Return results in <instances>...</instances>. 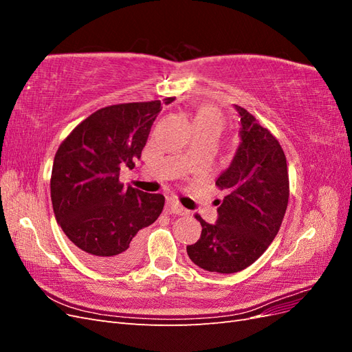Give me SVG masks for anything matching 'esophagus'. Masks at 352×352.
Returning <instances> with one entry per match:
<instances>
[{
	"label": "esophagus",
	"mask_w": 352,
	"mask_h": 352,
	"mask_svg": "<svg viewBox=\"0 0 352 352\" xmlns=\"http://www.w3.org/2000/svg\"><path fill=\"white\" fill-rule=\"evenodd\" d=\"M168 211L173 212L176 216H188L189 214V210H186L185 207H182L176 201H168Z\"/></svg>",
	"instance_id": "obj_1"
}]
</instances>
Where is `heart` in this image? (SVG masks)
<instances>
[{
	"label": "heart",
	"mask_w": 352,
	"mask_h": 352,
	"mask_svg": "<svg viewBox=\"0 0 352 352\" xmlns=\"http://www.w3.org/2000/svg\"><path fill=\"white\" fill-rule=\"evenodd\" d=\"M194 124H201L206 127H212V129H221V119L216 110L211 107H202L194 117Z\"/></svg>",
	"instance_id": "b5f03b06"
}]
</instances>
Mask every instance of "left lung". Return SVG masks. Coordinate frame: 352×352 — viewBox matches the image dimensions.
<instances>
[{
  "mask_svg": "<svg viewBox=\"0 0 352 352\" xmlns=\"http://www.w3.org/2000/svg\"><path fill=\"white\" fill-rule=\"evenodd\" d=\"M241 142L228 170L216 180L228 195L217 199L219 219L210 225L199 214L201 238L188 245L189 258L212 273H236L257 261L280 229L289 199L286 157L273 133L245 109Z\"/></svg>",
  "mask_w": 352,
  "mask_h": 352,
  "instance_id": "8db88e82",
  "label": "left lung"
}]
</instances>
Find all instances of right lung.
Listing matches in <instances>:
<instances>
[{
  "label": "right lung",
  "mask_w": 352,
  "mask_h": 352,
  "mask_svg": "<svg viewBox=\"0 0 352 352\" xmlns=\"http://www.w3.org/2000/svg\"><path fill=\"white\" fill-rule=\"evenodd\" d=\"M175 98H164L170 104ZM162 101L100 109L61 142L51 173L56 220L87 264L122 272L141 255L140 230L162 214L164 197L119 180L120 166L135 167Z\"/></svg>",
  "instance_id": "add662e5"
}]
</instances>
